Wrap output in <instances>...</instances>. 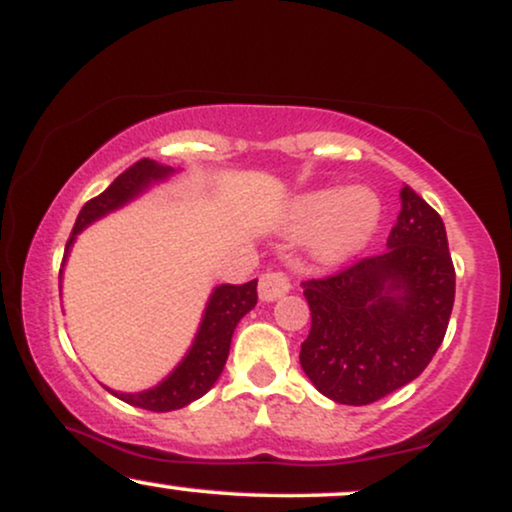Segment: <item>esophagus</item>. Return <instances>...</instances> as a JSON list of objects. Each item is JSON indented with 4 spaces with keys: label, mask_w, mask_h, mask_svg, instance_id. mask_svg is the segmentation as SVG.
<instances>
[{
    "label": "esophagus",
    "mask_w": 512,
    "mask_h": 512,
    "mask_svg": "<svg viewBox=\"0 0 512 512\" xmlns=\"http://www.w3.org/2000/svg\"><path fill=\"white\" fill-rule=\"evenodd\" d=\"M288 291H291V281H288V276L283 272H264L260 276V298L264 303L279 300Z\"/></svg>",
    "instance_id": "esophagus-1"
}]
</instances>
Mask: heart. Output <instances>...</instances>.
Returning a JSON list of instances; mask_svg holds the SVG:
<instances>
[{
  "label": "heart",
  "mask_w": 512,
  "mask_h": 512,
  "mask_svg": "<svg viewBox=\"0 0 512 512\" xmlns=\"http://www.w3.org/2000/svg\"><path fill=\"white\" fill-rule=\"evenodd\" d=\"M381 221V200L374 190L319 188L298 195L288 209V231L310 238L319 260L338 262L369 243Z\"/></svg>",
  "instance_id": "obj_1"
}]
</instances>
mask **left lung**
Returning <instances> with one entry per match:
<instances>
[{"instance_id": "8db88e82", "label": "left lung", "mask_w": 512, "mask_h": 512, "mask_svg": "<svg viewBox=\"0 0 512 512\" xmlns=\"http://www.w3.org/2000/svg\"><path fill=\"white\" fill-rule=\"evenodd\" d=\"M381 255L303 281L310 336L300 365L319 393L369 405L424 372L446 336L455 269L446 226L410 186Z\"/></svg>"}]
</instances>
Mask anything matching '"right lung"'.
Returning <instances> with one entry per match:
<instances>
[{
    "mask_svg": "<svg viewBox=\"0 0 512 512\" xmlns=\"http://www.w3.org/2000/svg\"><path fill=\"white\" fill-rule=\"evenodd\" d=\"M171 166L157 164L155 159H140L133 166H128L121 176L114 178V183L104 193L92 197L80 209L76 226H73L69 243H66L64 260L69 255L71 243L85 226L92 224L95 219L104 217V214L114 212L121 205H126L128 200H133L135 195H140L150 183L162 181L171 174ZM257 305V279H252L243 286H233V283H224V286L214 288V293L209 295V303L205 307V315H202L200 329L193 346L186 353L174 372L166 377L162 384H157L155 389H147L140 393H116V398H121L123 403L135 405V408L152 410V412H169L186 408L188 403H193L200 396L212 389L214 381L219 379L221 369L226 365V357H229L231 348V336L236 324L243 319L252 307Z\"/></svg>",
    "mask_w": 512,
    "mask_h": 512,
    "instance_id": "1",
    "label": "right lung"
}]
</instances>
